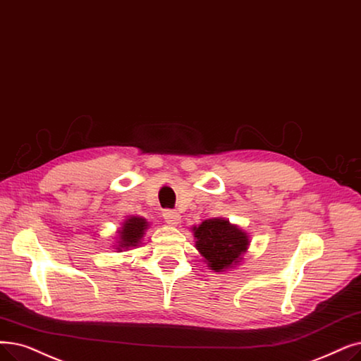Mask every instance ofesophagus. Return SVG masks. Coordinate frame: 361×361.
<instances>
[{
    "mask_svg": "<svg viewBox=\"0 0 361 361\" xmlns=\"http://www.w3.org/2000/svg\"><path fill=\"white\" fill-rule=\"evenodd\" d=\"M164 218L169 226H178L181 223V215L177 211H165Z\"/></svg>",
    "mask_w": 361,
    "mask_h": 361,
    "instance_id": "obj_1",
    "label": "esophagus"
}]
</instances>
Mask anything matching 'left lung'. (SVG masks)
Masks as SVG:
<instances>
[{
    "label": "left lung",
    "instance_id": "8db88e82",
    "mask_svg": "<svg viewBox=\"0 0 361 361\" xmlns=\"http://www.w3.org/2000/svg\"><path fill=\"white\" fill-rule=\"evenodd\" d=\"M195 247L203 262L215 273L228 271L242 264L250 240L247 233L226 218H209L192 227Z\"/></svg>",
    "mask_w": 361,
    "mask_h": 361
}]
</instances>
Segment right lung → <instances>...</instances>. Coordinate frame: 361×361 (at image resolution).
<instances>
[{
    "label": "right lung",
    "instance_id": "1",
    "mask_svg": "<svg viewBox=\"0 0 361 361\" xmlns=\"http://www.w3.org/2000/svg\"><path fill=\"white\" fill-rule=\"evenodd\" d=\"M149 227H150L149 221L143 216H138V215L127 216L122 221L121 227L116 230L118 236L115 238L116 243L114 245V249H116V252H122V250L125 252V250H130L133 247L140 246Z\"/></svg>",
    "mask_w": 361,
    "mask_h": 361
}]
</instances>
